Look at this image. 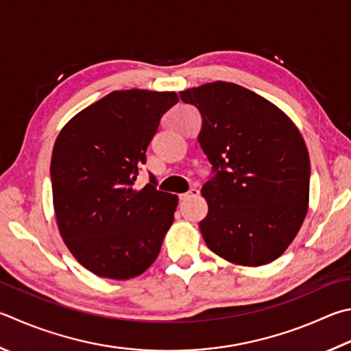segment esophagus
Returning <instances> with one entry per match:
<instances>
[{"mask_svg": "<svg viewBox=\"0 0 351 351\" xmlns=\"http://www.w3.org/2000/svg\"><path fill=\"white\" fill-rule=\"evenodd\" d=\"M197 196H199V190L193 187V189H190L187 193L180 195V201H181V202H186V201L190 199V197H197Z\"/></svg>", "mask_w": 351, "mask_h": 351, "instance_id": "34e87169", "label": "esophagus"}]
</instances>
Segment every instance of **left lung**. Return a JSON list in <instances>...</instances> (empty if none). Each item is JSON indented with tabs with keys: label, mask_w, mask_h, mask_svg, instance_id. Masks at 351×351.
Listing matches in <instances>:
<instances>
[{
	"label": "left lung",
	"mask_w": 351,
	"mask_h": 351,
	"mask_svg": "<svg viewBox=\"0 0 351 351\" xmlns=\"http://www.w3.org/2000/svg\"><path fill=\"white\" fill-rule=\"evenodd\" d=\"M197 107V136L215 176L202 186L207 247L228 263L258 267L278 259L308 208L310 158L295 123L270 101L233 82L182 90Z\"/></svg>",
	"instance_id": "8db88e82"
}]
</instances>
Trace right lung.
I'll return each instance as SVG.
<instances>
[{
    "instance_id": "right-lung-1",
    "label": "right lung",
    "mask_w": 351,
    "mask_h": 351,
    "mask_svg": "<svg viewBox=\"0 0 351 351\" xmlns=\"http://www.w3.org/2000/svg\"><path fill=\"white\" fill-rule=\"evenodd\" d=\"M175 92L114 90L76 113L56 138L50 178L60 234L99 278L130 279L155 263L173 224L178 196L133 189Z\"/></svg>"
}]
</instances>
